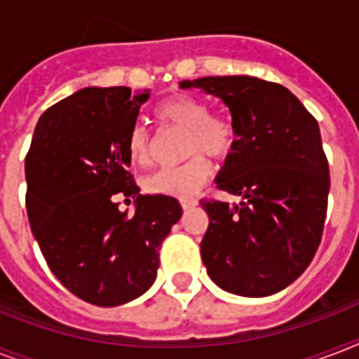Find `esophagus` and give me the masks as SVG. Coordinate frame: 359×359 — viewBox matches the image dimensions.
Segmentation results:
<instances>
[{
	"mask_svg": "<svg viewBox=\"0 0 359 359\" xmlns=\"http://www.w3.org/2000/svg\"><path fill=\"white\" fill-rule=\"evenodd\" d=\"M197 199H194V197H191V199H180V207L184 208V210H188V208H191V207H196L197 205Z\"/></svg>",
	"mask_w": 359,
	"mask_h": 359,
	"instance_id": "obj_1",
	"label": "esophagus"
}]
</instances>
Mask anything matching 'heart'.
Listing matches in <instances>:
<instances>
[{
	"instance_id": "b5f03b06",
	"label": "heart",
	"mask_w": 359,
	"mask_h": 359,
	"mask_svg": "<svg viewBox=\"0 0 359 359\" xmlns=\"http://www.w3.org/2000/svg\"><path fill=\"white\" fill-rule=\"evenodd\" d=\"M156 117L163 123L186 130L184 163L162 168L143 180L149 194L171 197H190L199 191L208 175L210 163L203 154L224 160L236 145L235 124L227 117L210 114L208 104L190 95H175L156 106ZM126 151L135 165L151 162V134L143 124H134L126 137Z\"/></svg>"
}]
</instances>
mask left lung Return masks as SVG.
<instances>
[{
    "label": "left lung",
    "instance_id": "1",
    "mask_svg": "<svg viewBox=\"0 0 359 359\" xmlns=\"http://www.w3.org/2000/svg\"><path fill=\"white\" fill-rule=\"evenodd\" d=\"M180 87L218 97L236 130L216 184L242 201H201L210 219L201 240L208 276L233 294H276L300 278L323 238L330 169L317 119L287 87L253 76Z\"/></svg>",
    "mask_w": 359,
    "mask_h": 359
}]
</instances>
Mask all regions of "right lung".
<instances>
[{"label": "right lung", "mask_w": 359, "mask_h": 359, "mask_svg": "<svg viewBox=\"0 0 359 359\" xmlns=\"http://www.w3.org/2000/svg\"><path fill=\"white\" fill-rule=\"evenodd\" d=\"M149 89L86 87L36 123L25 156V208L53 276L93 306L115 307L151 289L158 250L182 216L175 197L141 196L126 137ZM135 198L121 213L114 196Z\"/></svg>", "instance_id": "1"}]
</instances>
